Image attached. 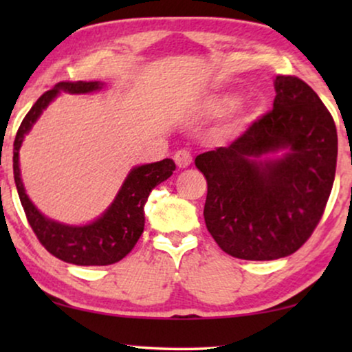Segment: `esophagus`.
<instances>
[{
    "label": "esophagus",
    "instance_id": "1",
    "mask_svg": "<svg viewBox=\"0 0 352 352\" xmlns=\"http://www.w3.org/2000/svg\"><path fill=\"white\" fill-rule=\"evenodd\" d=\"M175 162L179 168L190 166L192 165V153L189 151H186V148H181V151H177L175 153Z\"/></svg>",
    "mask_w": 352,
    "mask_h": 352
}]
</instances>
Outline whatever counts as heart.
Here are the masks:
<instances>
[{"label":"heart","mask_w":352,"mask_h":352,"mask_svg":"<svg viewBox=\"0 0 352 352\" xmlns=\"http://www.w3.org/2000/svg\"><path fill=\"white\" fill-rule=\"evenodd\" d=\"M237 100L239 98L234 93L219 94V96H214V98L210 100L208 109L213 115H224L235 107Z\"/></svg>","instance_id":"b5f03b06"}]
</instances>
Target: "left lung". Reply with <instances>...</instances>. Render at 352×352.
<instances>
[{
	"label": "left lung",
	"instance_id": "8db88e82",
	"mask_svg": "<svg viewBox=\"0 0 352 352\" xmlns=\"http://www.w3.org/2000/svg\"><path fill=\"white\" fill-rule=\"evenodd\" d=\"M271 112L228 147L200 153L205 224L230 256L271 261L295 253L319 224L335 181L338 136L314 89L274 80Z\"/></svg>",
	"mask_w": 352,
	"mask_h": 352
}]
</instances>
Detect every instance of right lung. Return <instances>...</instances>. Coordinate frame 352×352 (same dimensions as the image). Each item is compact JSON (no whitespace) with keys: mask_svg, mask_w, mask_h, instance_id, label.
<instances>
[{"mask_svg":"<svg viewBox=\"0 0 352 352\" xmlns=\"http://www.w3.org/2000/svg\"><path fill=\"white\" fill-rule=\"evenodd\" d=\"M100 81H62L54 88L46 91L33 104L30 112L25 115L14 141V181L17 194L25 211L28 223L36 234L43 247L62 261L76 264V266H107L123 259L134 248L144 230V205L152 189L160 182L166 181L176 170L175 162L165 158L162 162L147 163L134 166L128 173L126 179L120 187L112 204L99 218L88 224H65L47 218L28 199L25 187L21 177V163L19 151L23 139L36 120L40 118L47 105L60 93L89 94L102 89Z\"/></svg>","mask_w":352,"mask_h":352,"instance_id":"obj_1","label":"right lung"}]
</instances>
